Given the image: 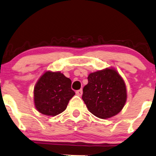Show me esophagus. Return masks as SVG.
<instances>
[{
  "instance_id": "1",
  "label": "esophagus",
  "mask_w": 156,
  "mask_h": 156,
  "mask_svg": "<svg viewBox=\"0 0 156 156\" xmlns=\"http://www.w3.org/2000/svg\"><path fill=\"white\" fill-rule=\"evenodd\" d=\"M82 93H83V91H82V89H80V90H78V91H76V94L77 95V96H81L82 95Z\"/></svg>"
}]
</instances>
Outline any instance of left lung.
<instances>
[{
    "mask_svg": "<svg viewBox=\"0 0 156 156\" xmlns=\"http://www.w3.org/2000/svg\"><path fill=\"white\" fill-rule=\"evenodd\" d=\"M127 98L125 81L112 67L90 73L83 89L82 99L89 111L101 119L118 114Z\"/></svg>",
    "mask_w": 156,
    "mask_h": 156,
    "instance_id": "1",
    "label": "left lung"
}]
</instances>
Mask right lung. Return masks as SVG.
<instances>
[{"instance_id": "add662e5", "label": "right lung", "mask_w": 156, "mask_h": 156, "mask_svg": "<svg viewBox=\"0 0 156 156\" xmlns=\"http://www.w3.org/2000/svg\"><path fill=\"white\" fill-rule=\"evenodd\" d=\"M71 84L72 81L60 72H45L34 89V101L37 110L47 116L61 113L75 94Z\"/></svg>"}]
</instances>
